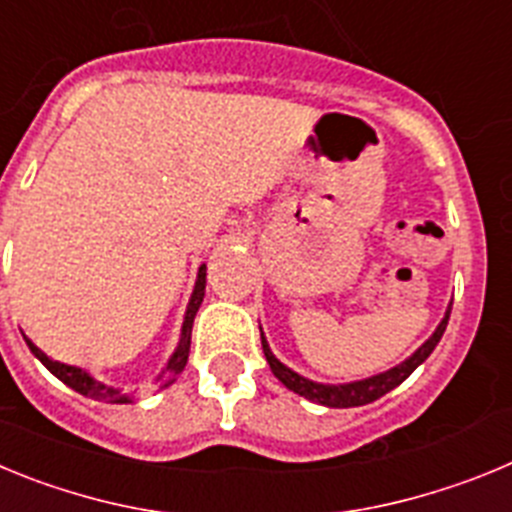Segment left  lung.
Segmentation results:
<instances>
[{"mask_svg":"<svg viewBox=\"0 0 512 512\" xmlns=\"http://www.w3.org/2000/svg\"><path fill=\"white\" fill-rule=\"evenodd\" d=\"M449 315L451 310H446V318L441 320L436 333H433V336L428 338V341H425L423 346L410 356V359L397 364L395 369H390V372L377 374V377L361 379V382H351V384H318V382H312V379H305L302 374L292 372L289 366H284L277 356L271 354V348L269 343H266L264 333H261V346H264V356L266 361H269L271 372H274V377H277L284 387H289V390L297 392V395L307 397V400L328 405V408H359V405L379 400L382 395L395 390L397 384L405 382V379H408L410 374H413L415 369H418L428 356H431V351L438 346V341H441L443 330H446V325H449Z\"/></svg>","mask_w":512,"mask_h":512,"instance_id":"1","label":"left lung"}]
</instances>
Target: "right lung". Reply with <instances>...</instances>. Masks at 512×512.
I'll use <instances>...</instances> for the list:
<instances>
[{
  "label": "right lung",
  "instance_id": "add662e5",
  "mask_svg": "<svg viewBox=\"0 0 512 512\" xmlns=\"http://www.w3.org/2000/svg\"><path fill=\"white\" fill-rule=\"evenodd\" d=\"M205 284H207V266H200V274H197V284H194V292H192V300H189L187 307V318H184V328H182V341H179V348L174 351V356L169 359L166 369L158 374V382H164V387H169L174 382V377L182 374V369L187 366L189 359V343H192V323H194V315L200 310L202 305V297H205ZM30 351L43 361V366L48 369L51 374H56L63 384H69L71 390H76L79 395H87L92 400H102V402H130L128 395H122L120 390L115 387H107V384L97 382L94 377H89L84 369H76V366L69 364H61V361H53L51 356H45L38 346H35L30 338H25Z\"/></svg>",
  "mask_w": 512,
  "mask_h": 512
}]
</instances>
